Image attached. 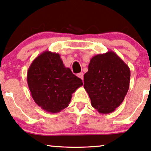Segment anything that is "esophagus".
Instances as JSON below:
<instances>
[{
    "mask_svg": "<svg viewBox=\"0 0 151 151\" xmlns=\"http://www.w3.org/2000/svg\"><path fill=\"white\" fill-rule=\"evenodd\" d=\"M83 75H84V74H83V73H78L77 76L78 78H80L81 79L83 80Z\"/></svg>",
    "mask_w": 151,
    "mask_h": 151,
    "instance_id": "34e87169",
    "label": "esophagus"
}]
</instances>
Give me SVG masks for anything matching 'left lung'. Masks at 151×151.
I'll return each mask as SVG.
<instances>
[{
	"mask_svg": "<svg viewBox=\"0 0 151 151\" xmlns=\"http://www.w3.org/2000/svg\"><path fill=\"white\" fill-rule=\"evenodd\" d=\"M129 66L113 51L90 59L84 75V88L99 113H112L123 101L129 87Z\"/></svg>",
	"mask_w": 151,
	"mask_h": 151,
	"instance_id": "left-lung-1",
	"label": "left lung"
}]
</instances>
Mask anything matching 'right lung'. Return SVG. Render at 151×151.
I'll return each mask as SVG.
<instances>
[{
    "label": "right lung",
    "instance_id": "1",
    "mask_svg": "<svg viewBox=\"0 0 151 151\" xmlns=\"http://www.w3.org/2000/svg\"><path fill=\"white\" fill-rule=\"evenodd\" d=\"M27 83L36 104L51 113L68 106L73 93L83 85L81 78L64 66L59 54L50 51L43 52L31 63Z\"/></svg>",
    "mask_w": 151,
    "mask_h": 151
}]
</instances>
